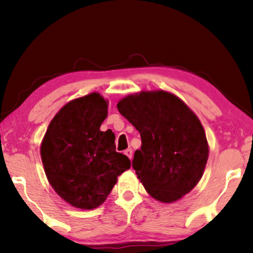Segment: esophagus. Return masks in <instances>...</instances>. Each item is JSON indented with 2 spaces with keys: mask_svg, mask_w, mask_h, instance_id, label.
Listing matches in <instances>:
<instances>
[{
  "mask_svg": "<svg viewBox=\"0 0 253 253\" xmlns=\"http://www.w3.org/2000/svg\"><path fill=\"white\" fill-rule=\"evenodd\" d=\"M124 154H126V157L130 159V160L132 159V150H131V148H127V150L124 151Z\"/></svg>",
  "mask_w": 253,
  "mask_h": 253,
  "instance_id": "esophagus-1",
  "label": "esophagus"
}]
</instances>
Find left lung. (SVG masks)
Wrapping results in <instances>:
<instances>
[{"label":"left lung","mask_w":253,"mask_h":253,"mask_svg":"<svg viewBox=\"0 0 253 253\" xmlns=\"http://www.w3.org/2000/svg\"><path fill=\"white\" fill-rule=\"evenodd\" d=\"M117 109L140 133L132 168L146 191L162 203L191 191L209 158L205 131L192 110L165 91L129 95Z\"/></svg>","instance_id":"1"}]
</instances>
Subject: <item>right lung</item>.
Returning <instances> with one entry per match:
<instances>
[{
  "label": "right lung",
  "mask_w": 253,
  "mask_h": 253,
  "mask_svg": "<svg viewBox=\"0 0 253 253\" xmlns=\"http://www.w3.org/2000/svg\"><path fill=\"white\" fill-rule=\"evenodd\" d=\"M107 101L99 93L72 100L58 112L41 144L48 181L70 205L93 210L101 205L130 168L126 155L116 152L115 134L101 131Z\"/></svg>",
  "instance_id": "add662e5"
}]
</instances>
